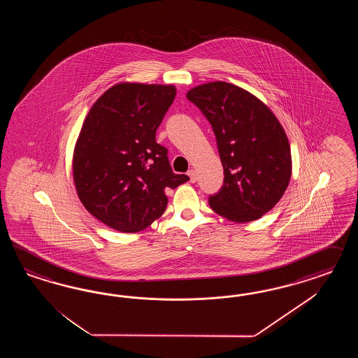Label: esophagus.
<instances>
[{"mask_svg":"<svg viewBox=\"0 0 358 358\" xmlns=\"http://www.w3.org/2000/svg\"><path fill=\"white\" fill-rule=\"evenodd\" d=\"M187 176L190 177V182L194 184L195 181H196V172H195L194 169H190V171L187 172Z\"/></svg>","mask_w":358,"mask_h":358,"instance_id":"obj_1","label":"esophagus"}]
</instances>
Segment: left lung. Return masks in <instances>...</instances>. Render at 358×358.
<instances>
[{"label": "left lung", "mask_w": 358, "mask_h": 358, "mask_svg": "<svg viewBox=\"0 0 358 358\" xmlns=\"http://www.w3.org/2000/svg\"><path fill=\"white\" fill-rule=\"evenodd\" d=\"M186 97L211 123L224 171L210 207L236 223L260 219L281 199L292 177L281 123L259 98L224 81L198 85Z\"/></svg>", "instance_id": "1"}]
</instances>
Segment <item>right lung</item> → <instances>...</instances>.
Instances as JSON below:
<instances>
[{
    "label": "right lung",
    "instance_id": "obj_1",
    "mask_svg": "<svg viewBox=\"0 0 358 358\" xmlns=\"http://www.w3.org/2000/svg\"><path fill=\"white\" fill-rule=\"evenodd\" d=\"M173 85L120 83L89 110L73 153L81 203L113 229L134 234L162 217L165 192L189 181L173 173L156 130L173 103Z\"/></svg>",
    "mask_w": 358,
    "mask_h": 358
}]
</instances>
